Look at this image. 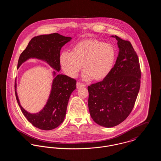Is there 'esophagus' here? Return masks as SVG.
I'll use <instances>...</instances> for the list:
<instances>
[{"instance_id": "34e87169", "label": "esophagus", "mask_w": 161, "mask_h": 161, "mask_svg": "<svg viewBox=\"0 0 161 161\" xmlns=\"http://www.w3.org/2000/svg\"><path fill=\"white\" fill-rule=\"evenodd\" d=\"M84 86H84V84H82L80 83V82H77V84H76V87H77V89H80V88H81V87H84Z\"/></svg>"}]
</instances>
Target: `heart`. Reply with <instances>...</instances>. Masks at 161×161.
Here are the masks:
<instances>
[{
	"label": "heart",
	"instance_id": "obj_1",
	"mask_svg": "<svg viewBox=\"0 0 161 161\" xmlns=\"http://www.w3.org/2000/svg\"><path fill=\"white\" fill-rule=\"evenodd\" d=\"M115 58V49L111 45L89 38L77 42L70 52H62L59 59L63 70L70 77H75L82 65L84 80L100 81L111 72Z\"/></svg>",
	"mask_w": 161,
	"mask_h": 161
}]
</instances>
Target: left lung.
<instances>
[{
    "label": "left lung",
    "instance_id": "1",
    "mask_svg": "<svg viewBox=\"0 0 161 161\" xmlns=\"http://www.w3.org/2000/svg\"><path fill=\"white\" fill-rule=\"evenodd\" d=\"M118 41L115 65L102 81L88 87L90 115L98 125L112 128L123 122L132 111L141 84L138 55L129 41Z\"/></svg>",
    "mask_w": 161,
    "mask_h": 161
}]
</instances>
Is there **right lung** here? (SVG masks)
<instances>
[{
    "label": "right lung",
    "instance_id": "1",
    "mask_svg": "<svg viewBox=\"0 0 161 161\" xmlns=\"http://www.w3.org/2000/svg\"><path fill=\"white\" fill-rule=\"evenodd\" d=\"M72 38L54 33L33 38L19 57L17 68L31 58L45 61L53 69L54 77L49 97L43 108L36 114H30L21 106L17 92L16 79L15 92L16 98L24 116L34 126L43 130H51L64 121L70 94L76 88V80L63 74L56 73L61 70L60 51L61 47Z\"/></svg>",
    "mask_w": 161,
    "mask_h": 161
}]
</instances>
